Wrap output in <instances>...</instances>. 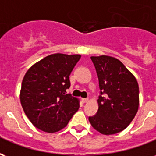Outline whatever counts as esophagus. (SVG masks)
I'll return each mask as SVG.
<instances>
[{"label": "esophagus", "instance_id": "esophagus-1", "mask_svg": "<svg viewBox=\"0 0 156 156\" xmlns=\"http://www.w3.org/2000/svg\"><path fill=\"white\" fill-rule=\"evenodd\" d=\"M88 101V98H82V102H83V103H87V102Z\"/></svg>", "mask_w": 156, "mask_h": 156}]
</instances>
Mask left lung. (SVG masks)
Returning a JSON list of instances; mask_svg holds the SVG:
<instances>
[{"label": "left lung", "instance_id": "8db88e82", "mask_svg": "<svg viewBox=\"0 0 156 156\" xmlns=\"http://www.w3.org/2000/svg\"><path fill=\"white\" fill-rule=\"evenodd\" d=\"M98 75L100 95L97 114L88 117L94 129L106 135L124 130L139 108V85L130 72L117 58L91 57Z\"/></svg>", "mask_w": 156, "mask_h": 156}]
</instances>
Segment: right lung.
<instances>
[{"instance_id":"add662e5","label":"right lung","mask_w":156,"mask_h":156,"mask_svg":"<svg viewBox=\"0 0 156 156\" xmlns=\"http://www.w3.org/2000/svg\"><path fill=\"white\" fill-rule=\"evenodd\" d=\"M81 55L55 53L29 68L20 94L22 108L36 128L48 133L63 129L79 108L77 98L67 94L69 76Z\"/></svg>"}]
</instances>
